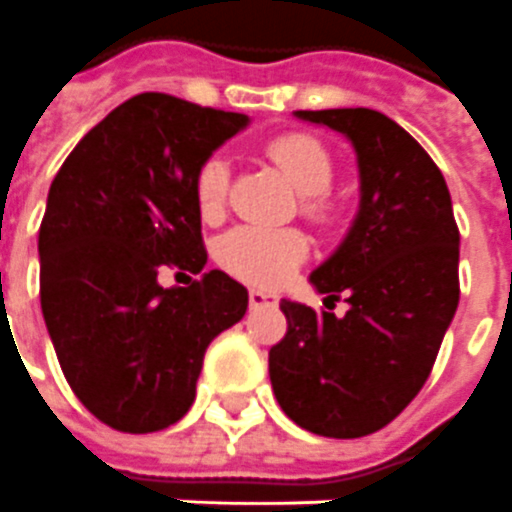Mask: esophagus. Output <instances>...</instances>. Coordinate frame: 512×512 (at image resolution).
<instances>
[{"instance_id":"esophagus-1","label":"esophagus","mask_w":512,"mask_h":512,"mask_svg":"<svg viewBox=\"0 0 512 512\" xmlns=\"http://www.w3.org/2000/svg\"><path fill=\"white\" fill-rule=\"evenodd\" d=\"M248 303L250 308H275L278 306V295H273V292H262V289H250Z\"/></svg>"}]
</instances>
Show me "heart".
<instances>
[{
	"mask_svg": "<svg viewBox=\"0 0 512 512\" xmlns=\"http://www.w3.org/2000/svg\"><path fill=\"white\" fill-rule=\"evenodd\" d=\"M264 154L281 168L286 179L292 181L303 201L300 212L311 223H331L336 217V206L328 198L333 179H336V159L331 148L320 137L308 132H284L267 140ZM228 170L226 157L212 154L195 170V204L206 220H217L226 209L228 195ZM308 256V239L297 228H262V226H237L217 239L215 259L223 270L245 281V284L275 289L295 273Z\"/></svg>",
	"mask_w": 512,
	"mask_h": 512,
	"instance_id": "heart-1",
	"label": "heart"
}]
</instances>
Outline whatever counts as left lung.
Segmentation results:
<instances>
[{
  "label": "left lung",
  "instance_id": "8db88e82",
  "mask_svg": "<svg viewBox=\"0 0 512 512\" xmlns=\"http://www.w3.org/2000/svg\"><path fill=\"white\" fill-rule=\"evenodd\" d=\"M350 137L361 209L331 259L311 273L328 300L347 292L342 320L281 300L286 333L270 350L278 405L325 438H361L397 419L436 364L460 300V231L447 181L383 112L297 110Z\"/></svg>",
  "mask_w": 512,
  "mask_h": 512
}]
</instances>
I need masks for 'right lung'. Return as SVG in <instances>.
Returning <instances> with one entry per match:
<instances>
[{
    "mask_svg": "<svg viewBox=\"0 0 512 512\" xmlns=\"http://www.w3.org/2000/svg\"><path fill=\"white\" fill-rule=\"evenodd\" d=\"M248 123L140 93L96 123L57 170L38 231L41 308L68 386L99 422L157 433L195 400L204 353L245 317L220 270L165 289L162 267L206 264L195 170Z\"/></svg>",
    "mask_w": 512,
    "mask_h": 512,
    "instance_id": "add662e5",
    "label": "right lung"
}]
</instances>
